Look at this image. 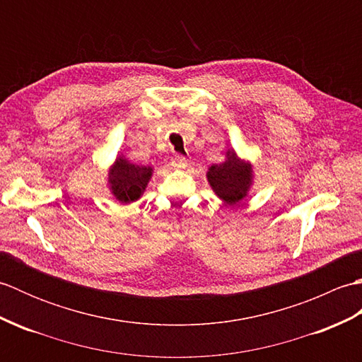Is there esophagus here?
Masks as SVG:
<instances>
[{
    "instance_id": "1",
    "label": "esophagus",
    "mask_w": 362,
    "mask_h": 362,
    "mask_svg": "<svg viewBox=\"0 0 362 362\" xmlns=\"http://www.w3.org/2000/svg\"><path fill=\"white\" fill-rule=\"evenodd\" d=\"M171 165L174 168H180V169L185 168L187 166V158L183 157V156H180V153H175V156L171 160Z\"/></svg>"
}]
</instances>
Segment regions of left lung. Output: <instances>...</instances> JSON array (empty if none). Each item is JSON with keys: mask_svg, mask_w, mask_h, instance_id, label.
<instances>
[{"mask_svg": "<svg viewBox=\"0 0 362 362\" xmlns=\"http://www.w3.org/2000/svg\"><path fill=\"white\" fill-rule=\"evenodd\" d=\"M213 193L226 205H236L247 197L253 183V166L250 161L238 157L233 149L226 152L222 163L211 165L206 171Z\"/></svg>", "mask_w": 362, "mask_h": 362, "instance_id": "left-lung-1", "label": "left lung"}]
</instances>
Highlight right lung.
<instances>
[{
	"label": "right lung",
	"instance_id": "1",
	"mask_svg": "<svg viewBox=\"0 0 362 362\" xmlns=\"http://www.w3.org/2000/svg\"><path fill=\"white\" fill-rule=\"evenodd\" d=\"M152 173V166L132 163L121 153L109 169L110 193L119 204H132L143 196Z\"/></svg>",
	"mask_w": 362,
	"mask_h": 362
}]
</instances>
